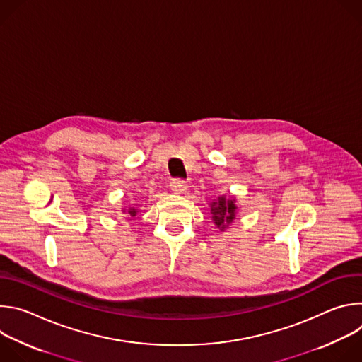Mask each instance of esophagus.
Returning a JSON list of instances; mask_svg holds the SVG:
<instances>
[{
	"label": "esophagus",
	"mask_w": 362,
	"mask_h": 362,
	"mask_svg": "<svg viewBox=\"0 0 362 362\" xmlns=\"http://www.w3.org/2000/svg\"><path fill=\"white\" fill-rule=\"evenodd\" d=\"M170 189L175 192V193H185L186 192V183L183 180H172L170 183Z\"/></svg>",
	"instance_id": "obj_1"
}]
</instances>
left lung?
<instances>
[{
	"label": "left lung",
	"instance_id": "obj_1",
	"mask_svg": "<svg viewBox=\"0 0 362 362\" xmlns=\"http://www.w3.org/2000/svg\"><path fill=\"white\" fill-rule=\"evenodd\" d=\"M209 208L212 214V221L221 232H225L229 228V225L236 219L239 212L235 196L226 197L225 194H222L218 199L209 202Z\"/></svg>",
	"mask_w": 362,
	"mask_h": 362
}]
</instances>
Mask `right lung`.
Listing matches in <instances>:
<instances>
[{
    "label": "right lung",
    "instance_id": "add662e5",
    "mask_svg": "<svg viewBox=\"0 0 362 362\" xmlns=\"http://www.w3.org/2000/svg\"><path fill=\"white\" fill-rule=\"evenodd\" d=\"M123 214H127V215H130L132 218H136L137 216V214H139V208H137V206L134 204V206H132V208H124L123 209Z\"/></svg>",
    "mask_w": 362,
    "mask_h": 362
}]
</instances>
